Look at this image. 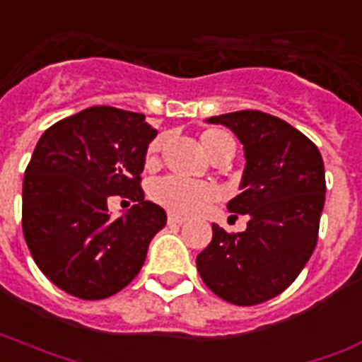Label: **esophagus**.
Masks as SVG:
<instances>
[{
    "mask_svg": "<svg viewBox=\"0 0 362 362\" xmlns=\"http://www.w3.org/2000/svg\"><path fill=\"white\" fill-rule=\"evenodd\" d=\"M185 217H181V215H175V213H168V223L170 225H183L185 223Z\"/></svg>",
    "mask_w": 362,
    "mask_h": 362,
    "instance_id": "esophagus-1",
    "label": "esophagus"
}]
</instances>
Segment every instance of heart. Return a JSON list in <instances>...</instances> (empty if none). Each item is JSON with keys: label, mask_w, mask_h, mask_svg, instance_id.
Wrapping results in <instances>:
<instances>
[{"label": "heart", "mask_w": 362, "mask_h": 362, "mask_svg": "<svg viewBox=\"0 0 362 362\" xmlns=\"http://www.w3.org/2000/svg\"><path fill=\"white\" fill-rule=\"evenodd\" d=\"M162 145H164L162 137H156L149 145L147 155H145V166L149 170L158 166ZM200 145L207 153V156L213 158L228 145H234V139L230 137V134L211 128V130L202 132ZM217 194H219V190L215 189V185L204 183V181H187V179L172 177V175L158 179L151 187V196L156 204L168 207L173 213H181V215L200 211L202 207H206L209 202L215 200Z\"/></svg>", "instance_id": "obj_1"}]
</instances>
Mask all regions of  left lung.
I'll return each instance as SVG.
<instances>
[{
  "label": "left lung",
  "instance_id": "8db88e82",
  "mask_svg": "<svg viewBox=\"0 0 362 362\" xmlns=\"http://www.w3.org/2000/svg\"><path fill=\"white\" fill-rule=\"evenodd\" d=\"M207 122L230 128L242 141V192L226 207L249 223L238 234L213 225L196 266L223 300L255 306L283 293L312 257L327 192L323 158L302 132L262 111H234Z\"/></svg>",
  "mask_w": 362,
  "mask_h": 362
}]
</instances>
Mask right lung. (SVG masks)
Segmentation results:
<instances>
[{"instance_id":"right-lung-1","label":"right lung","mask_w":362,"mask_h":362,"mask_svg":"<svg viewBox=\"0 0 362 362\" xmlns=\"http://www.w3.org/2000/svg\"><path fill=\"white\" fill-rule=\"evenodd\" d=\"M156 130L107 105L58 120L39 137L22 185V230L35 264L83 300L119 293L139 274L166 211L145 200L141 172ZM111 195L136 204L113 220Z\"/></svg>"}]
</instances>
